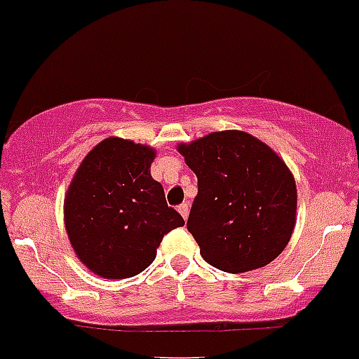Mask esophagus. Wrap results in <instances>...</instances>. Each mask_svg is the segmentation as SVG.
<instances>
[{
  "mask_svg": "<svg viewBox=\"0 0 359 359\" xmlns=\"http://www.w3.org/2000/svg\"><path fill=\"white\" fill-rule=\"evenodd\" d=\"M177 211H180V213H182V217L185 218H189V213H190V210H189V204L187 203H183V204H180V206H177Z\"/></svg>",
  "mask_w": 359,
  "mask_h": 359,
  "instance_id": "34e87169",
  "label": "esophagus"
}]
</instances>
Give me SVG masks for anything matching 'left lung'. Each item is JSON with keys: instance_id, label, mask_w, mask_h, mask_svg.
I'll return each instance as SVG.
<instances>
[{"instance_id": "1", "label": "left lung", "mask_w": 359, "mask_h": 359, "mask_svg": "<svg viewBox=\"0 0 359 359\" xmlns=\"http://www.w3.org/2000/svg\"><path fill=\"white\" fill-rule=\"evenodd\" d=\"M177 151L197 176L187 227L204 261L245 273L278 257L294 231L298 203L284 160L241 130L213 132Z\"/></svg>"}]
</instances>
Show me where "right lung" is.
Here are the masks:
<instances>
[{
	"label": "right lung",
	"instance_id": "add662e5",
	"mask_svg": "<svg viewBox=\"0 0 359 359\" xmlns=\"http://www.w3.org/2000/svg\"><path fill=\"white\" fill-rule=\"evenodd\" d=\"M155 149L119 137L95 146L65 197V227L75 254L95 275L130 278L144 271L169 231L185 220L151 177Z\"/></svg>",
	"mask_w": 359,
	"mask_h": 359
}]
</instances>
